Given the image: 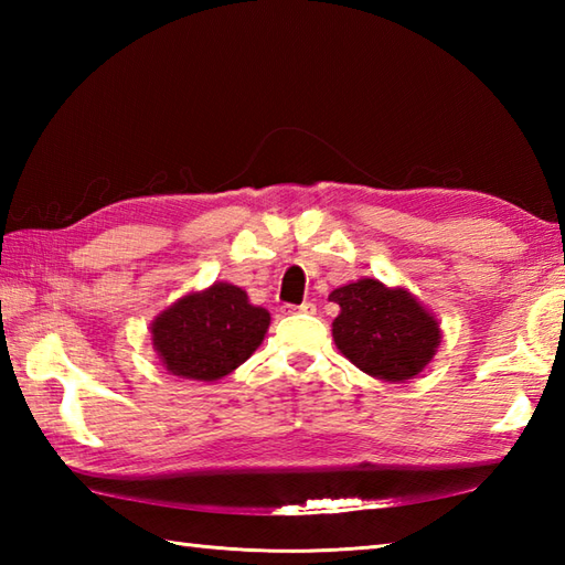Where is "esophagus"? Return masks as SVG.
I'll return each mask as SVG.
<instances>
[{
  "label": "esophagus",
  "mask_w": 565,
  "mask_h": 565,
  "mask_svg": "<svg viewBox=\"0 0 565 565\" xmlns=\"http://www.w3.org/2000/svg\"><path fill=\"white\" fill-rule=\"evenodd\" d=\"M284 313H316V306L313 303H301V306H284Z\"/></svg>",
  "instance_id": "esophagus-1"
}]
</instances>
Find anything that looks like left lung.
Listing matches in <instances>:
<instances>
[{"mask_svg": "<svg viewBox=\"0 0 565 565\" xmlns=\"http://www.w3.org/2000/svg\"><path fill=\"white\" fill-rule=\"evenodd\" d=\"M330 301L340 306L332 322L334 344L364 374L401 383L435 356L439 322L411 291L359 279L334 289Z\"/></svg>", "mask_w": 565, "mask_h": 565, "instance_id": "obj_1", "label": "left lung"}]
</instances>
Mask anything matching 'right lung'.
<instances>
[{
	"instance_id": "1",
	"label": "right lung",
	"mask_w": 565,
	"mask_h": 565,
	"mask_svg": "<svg viewBox=\"0 0 565 565\" xmlns=\"http://www.w3.org/2000/svg\"><path fill=\"white\" fill-rule=\"evenodd\" d=\"M269 313L247 301L239 286L218 281L179 298L152 320V347L167 371L182 379L218 381L262 344Z\"/></svg>"
}]
</instances>
